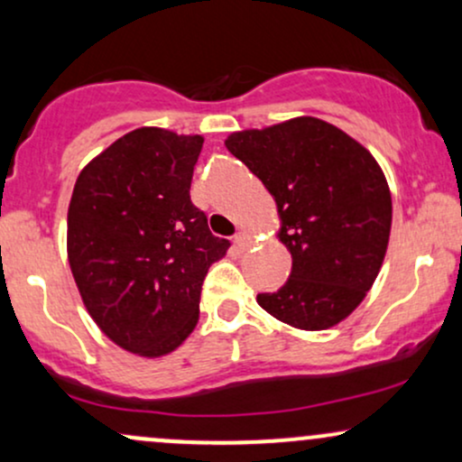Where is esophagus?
<instances>
[{
  "instance_id": "34e87169",
  "label": "esophagus",
  "mask_w": 462,
  "mask_h": 462,
  "mask_svg": "<svg viewBox=\"0 0 462 462\" xmlns=\"http://www.w3.org/2000/svg\"><path fill=\"white\" fill-rule=\"evenodd\" d=\"M252 235H249L247 230H238L236 235H235V245H236V249H247L249 245H252Z\"/></svg>"
}]
</instances>
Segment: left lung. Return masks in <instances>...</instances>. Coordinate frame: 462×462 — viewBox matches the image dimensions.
Segmentation results:
<instances>
[{"mask_svg": "<svg viewBox=\"0 0 462 462\" xmlns=\"http://www.w3.org/2000/svg\"><path fill=\"white\" fill-rule=\"evenodd\" d=\"M226 147L273 195L293 258L282 289L256 301L300 330L337 326L365 300L389 245L393 206L380 164L315 116L232 132Z\"/></svg>", "mask_w": 462, "mask_h": 462, "instance_id": "1", "label": "left lung"}]
</instances>
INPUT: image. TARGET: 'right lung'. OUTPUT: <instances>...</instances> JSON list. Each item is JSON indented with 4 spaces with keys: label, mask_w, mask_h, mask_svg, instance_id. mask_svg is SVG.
Here are the masks:
<instances>
[{
    "label": "right lung",
    "mask_w": 462,
    "mask_h": 462,
    "mask_svg": "<svg viewBox=\"0 0 462 462\" xmlns=\"http://www.w3.org/2000/svg\"><path fill=\"white\" fill-rule=\"evenodd\" d=\"M199 134L139 128L79 171L67 215V256L88 315L115 346L171 354L199 319L208 267L230 241L190 201Z\"/></svg>",
    "instance_id": "1"
}]
</instances>
